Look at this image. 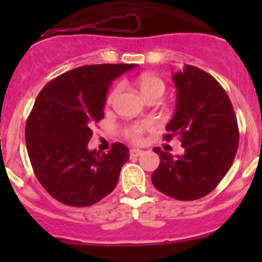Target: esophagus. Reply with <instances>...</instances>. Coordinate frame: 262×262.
<instances>
[{
    "label": "esophagus",
    "mask_w": 262,
    "mask_h": 262,
    "mask_svg": "<svg viewBox=\"0 0 262 262\" xmlns=\"http://www.w3.org/2000/svg\"><path fill=\"white\" fill-rule=\"evenodd\" d=\"M142 154L143 151L142 149H139V148H133V149L129 151V156L131 157H139Z\"/></svg>",
    "instance_id": "esophagus-1"
}]
</instances>
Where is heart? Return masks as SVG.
<instances>
[{"label": "heart", "instance_id": "b5f03b06", "mask_svg": "<svg viewBox=\"0 0 262 262\" xmlns=\"http://www.w3.org/2000/svg\"><path fill=\"white\" fill-rule=\"evenodd\" d=\"M138 86L142 90L143 96L147 99L151 98H161L166 90L165 81L156 75H149L144 73L138 78ZM120 92V86H115L111 90L107 96V103H113ZM152 127L151 122H142V123H135L126 128V135L129 140L133 142H142L144 131Z\"/></svg>", "mask_w": 262, "mask_h": 262}]
</instances>
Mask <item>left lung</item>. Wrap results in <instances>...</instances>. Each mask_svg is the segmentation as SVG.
Returning a JSON list of instances; mask_svg holds the SVG:
<instances>
[{
	"label": "left lung",
	"mask_w": 262,
	"mask_h": 262,
	"mask_svg": "<svg viewBox=\"0 0 262 262\" xmlns=\"http://www.w3.org/2000/svg\"><path fill=\"white\" fill-rule=\"evenodd\" d=\"M177 105L166 126L165 140L181 136L184 155L155 148L159 168L152 173L157 190L178 201L211 193L230 170L239 147V127L222 85L202 69L186 66L173 75Z\"/></svg>",
	"instance_id": "obj_1"
}]
</instances>
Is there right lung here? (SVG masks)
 <instances>
[{"label": "right lung", "instance_id": "right-lung-1", "mask_svg": "<svg viewBox=\"0 0 262 262\" xmlns=\"http://www.w3.org/2000/svg\"><path fill=\"white\" fill-rule=\"evenodd\" d=\"M135 64L84 66L57 76L36 98L26 122L27 154L41 186L55 200L86 207L114 190L128 148L89 151L92 127L103 118L111 82Z\"/></svg>", "mask_w": 262, "mask_h": 262}]
</instances>
